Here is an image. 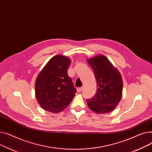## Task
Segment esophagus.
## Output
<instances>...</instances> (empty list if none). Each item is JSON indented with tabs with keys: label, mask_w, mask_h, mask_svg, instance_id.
I'll return each mask as SVG.
<instances>
[{
	"label": "esophagus",
	"mask_w": 152,
	"mask_h": 152,
	"mask_svg": "<svg viewBox=\"0 0 152 152\" xmlns=\"http://www.w3.org/2000/svg\"><path fill=\"white\" fill-rule=\"evenodd\" d=\"M77 91H78V93H80V92H81V91L83 90V88H77Z\"/></svg>",
	"instance_id": "1"
}]
</instances>
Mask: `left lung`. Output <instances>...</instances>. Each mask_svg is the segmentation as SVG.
Segmentation results:
<instances>
[{"label": "left lung", "instance_id": "1", "mask_svg": "<svg viewBox=\"0 0 152 152\" xmlns=\"http://www.w3.org/2000/svg\"><path fill=\"white\" fill-rule=\"evenodd\" d=\"M87 61L94 71L97 85L96 94L87 99V104L96 113H109L115 109L121 99V75L104 55L94 56Z\"/></svg>", "mask_w": 152, "mask_h": 152}]
</instances>
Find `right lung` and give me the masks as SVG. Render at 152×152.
Returning <instances> with one entry per match:
<instances>
[{"label": "right lung", "instance_id": "right-lung-1", "mask_svg": "<svg viewBox=\"0 0 152 152\" xmlns=\"http://www.w3.org/2000/svg\"><path fill=\"white\" fill-rule=\"evenodd\" d=\"M70 64L68 57L56 55L38 75L35 84V97L45 110L58 113L72 101L77 90L67 74Z\"/></svg>", "mask_w": 152, "mask_h": 152}]
</instances>
